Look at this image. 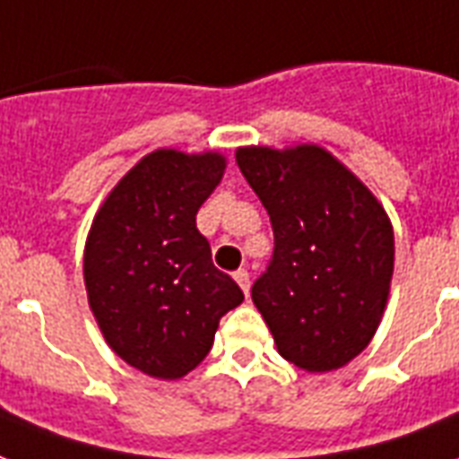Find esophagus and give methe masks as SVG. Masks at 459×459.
Wrapping results in <instances>:
<instances>
[{
  "mask_svg": "<svg viewBox=\"0 0 459 459\" xmlns=\"http://www.w3.org/2000/svg\"><path fill=\"white\" fill-rule=\"evenodd\" d=\"M233 277H236V281H238V284H240V290H243L247 294V291H250V273L240 267V270H236V274H233Z\"/></svg>",
  "mask_w": 459,
  "mask_h": 459,
  "instance_id": "obj_1",
  "label": "esophagus"
}]
</instances>
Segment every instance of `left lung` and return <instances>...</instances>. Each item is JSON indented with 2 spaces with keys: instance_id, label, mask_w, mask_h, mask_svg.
Masks as SVG:
<instances>
[{
  "instance_id": "left-lung-1",
  "label": "left lung",
  "mask_w": 459,
  "mask_h": 459,
  "mask_svg": "<svg viewBox=\"0 0 459 459\" xmlns=\"http://www.w3.org/2000/svg\"><path fill=\"white\" fill-rule=\"evenodd\" d=\"M236 160L273 223V257L250 294L277 351L307 372L348 365L389 297L394 230L382 204L318 145L240 148Z\"/></svg>"
}]
</instances>
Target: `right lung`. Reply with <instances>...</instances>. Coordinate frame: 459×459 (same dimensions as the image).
Segmentation results:
<instances>
[{"instance_id": "1", "label": "right lung", "mask_w": 459, "mask_h": 459, "mask_svg": "<svg viewBox=\"0 0 459 459\" xmlns=\"http://www.w3.org/2000/svg\"><path fill=\"white\" fill-rule=\"evenodd\" d=\"M223 168L219 152H151L91 223L84 284L94 318L118 358L158 379L192 372L212 351L221 316L243 301L196 229Z\"/></svg>"}]
</instances>
